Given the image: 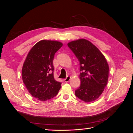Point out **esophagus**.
Masks as SVG:
<instances>
[{"label": "esophagus", "instance_id": "esophagus-1", "mask_svg": "<svg viewBox=\"0 0 133 133\" xmlns=\"http://www.w3.org/2000/svg\"><path fill=\"white\" fill-rule=\"evenodd\" d=\"M70 76H68L67 77L64 79V81H65V82H66V83H67V82H68L70 80Z\"/></svg>", "mask_w": 133, "mask_h": 133}]
</instances>
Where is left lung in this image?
<instances>
[{
  "mask_svg": "<svg viewBox=\"0 0 133 133\" xmlns=\"http://www.w3.org/2000/svg\"><path fill=\"white\" fill-rule=\"evenodd\" d=\"M80 62V86L76 96L86 103L99 98L107 85L109 65L104 55L90 41L80 39L68 43Z\"/></svg>",
  "mask_w": 133,
  "mask_h": 133,
  "instance_id": "obj_1",
  "label": "left lung"
}]
</instances>
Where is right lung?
I'll return each mask as SVG.
<instances>
[{
	"label": "right lung",
	"mask_w": 133,
	"mask_h": 133,
	"mask_svg": "<svg viewBox=\"0 0 133 133\" xmlns=\"http://www.w3.org/2000/svg\"><path fill=\"white\" fill-rule=\"evenodd\" d=\"M63 46L55 41L42 40L28 53L22 68V79L29 93L40 101H46L57 95L61 83L54 77L55 53Z\"/></svg>",
	"instance_id": "right-lung-1"
}]
</instances>
